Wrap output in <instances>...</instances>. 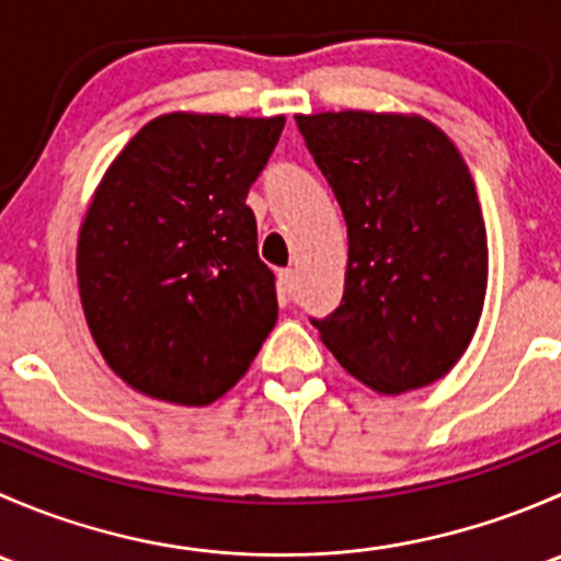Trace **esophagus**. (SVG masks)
Here are the masks:
<instances>
[{
	"mask_svg": "<svg viewBox=\"0 0 561 561\" xmlns=\"http://www.w3.org/2000/svg\"><path fill=\"white\" fill-rule=\"evenodd\" d=\"M276 287H279V296L287 298V301H290V298H296V293H298V271L296 268L279 271V274H276Z\"/></svg>",
	"mask_w": 561,
	"mask_h": 561,
	"instance_id": "esophagus-1",
	"label": "esophagus"
}]
</instances>
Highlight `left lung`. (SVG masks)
I'll return each mask as SVG.
<instances>
[{
  "label": "left lung",
  "mask_w": 561,
  "mask_h": 561,
  "mask_svg": "<svg viewBox=\"0 0 561 561\" xmlns=\"http://www.w3.org/2000/svg\"><path fill=\"white\" fill-rule=\"evenodd\" d=\"M347 222L342 304L314 320L333 358L377 393L448 375L489 282L478 192L454 140L421 116H296Z\"/></svg>",
  "instance_id": "left-lung-1"
}]
</instances>
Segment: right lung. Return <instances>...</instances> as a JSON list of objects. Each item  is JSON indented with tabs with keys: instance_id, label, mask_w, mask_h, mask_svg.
I'll use <instances>...</instances> for the list:
<instances>
[{
	"instance_id": "right-lung-1",
	"label": "right lung",
	"mask_w": 561,
	"mask_h": 561,
	"mask_svg": "<svg viewBox=\"0 0 561 561\" xmlns=\"http://www.w3.org/2000/svg\"><path fill=\"white\" fill-rule=\"evenodd\" d=\"M282 127L285 116L165 113L100 181L78 236V287L107 366L140 393L211 404L276 325L247 195Z\"/></svg>"
}]
</instances>
